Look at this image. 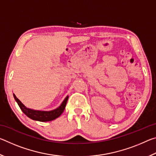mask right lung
Segmentation results:
<instances>
[{"mask_svg": "<svg viewBox=\"0 0 156 156\" xmlns=\"http://www.w3.org/2000/svg\"><path fill=\"white\" fill-rule=\"evenodd\" d=\"M14 98L16 100V102H17L18 106L20 108V109L22 110V112L25 113V114L29 117L31 119L36 121H40V122H48V121H51L55 119H56L57 118H58L59 116L62 114V112H64L65 108L67 104V102L69 98V96H67L65 98V100H63L61 105L60 106L51 111H39V110H34L32 109H30L25 107L20 100L18 98L15 96L14 94Z\"/></svg>", "mask_w": 156, "mask_h": 156, "instance_id": "right-lung-1", "label": "right lung"}]
</instances>
